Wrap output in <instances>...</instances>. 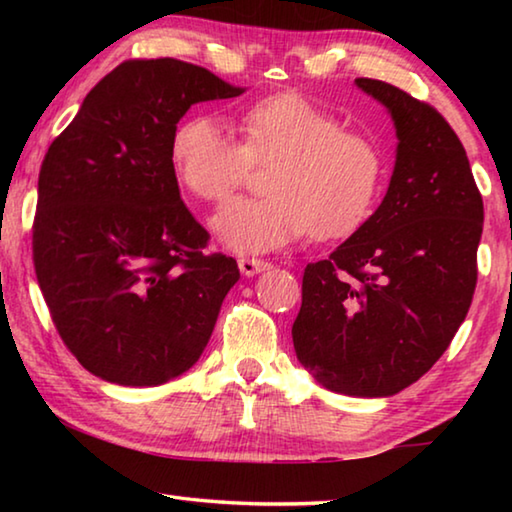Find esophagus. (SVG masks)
Segmentation results:
<instances>
[{
	"mask_svg": "<svg viewBox=\"0 0 512 512\" xmlns=\"http://www.w3.org/2000/svg\"><path fill=\"white\" fill-rule=\"evenodd\" d=\"M271 268V262H264V259H250V257H241L239 259V271L244 273L246 277H253L257 273H264Z\"/></svg>",
	"mask_w": 512,
	"mask_h": 512,
	"instance_id": "1",
	"label": "esophagus"
}]
</instances>
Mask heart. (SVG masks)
<instances>
[{"label":"heart","mask_w":512,"mask_h":512,"mask_svg":"<svg viewBox=\"0 0 512 512\" xmlns=\"http://www.w3.org/2000/svg\"><path fill=\"white\" fill-rule=\"evenodd\" d=\"M239 133L212 115L180 121L171 137L178 180L203 201H225L253 162H273L264 198H237L212 219L225 248L268 253L311 230L316 239L350 235L375 205L384 160L366 135L298 92L255 101L239 115Z\"/></svg>","instance_id":"obj_1"}]
</instances>
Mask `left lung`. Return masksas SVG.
<instances>
[{
  "label": "left lung",
  "mask_w": 512,
  "mask_h": 512,
  "mask_svg": "<svg viewBox=\"0 0 512 512\" xmlns=\"http://www.w3.org/2000/svg\"><path fill=\"white\" fill-rule=\"evenodd\" d=\"M354 83L393 119V176L350 239L307 264L291 334L298 361L327 391L388 397L440 359L467 316L483 201L440 112L391 83Z\"/></svg>",
  "instance_id": "1"
}]
</instances>
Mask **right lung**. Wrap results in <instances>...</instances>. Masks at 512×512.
I'll return each instance as SVG.
<instances>
[{"label": "right lung", "instance_id": "right-lung-1", "mask_svg": "<svg viewBox=\"0 0 512 512\" xmlns=\"http://www.w3.org/2000/svg\"><path fill=\"white\" fill-rule=\"evenodd\" d=\"M176 58L128 60L83 99L38 178L33 264L60 339L119 386H160L201 359L232 257L180 198L171 137L194 103L244 94Z\"/></svg>", "mask_w": 512, "mask_h": 512}]
</instances>
